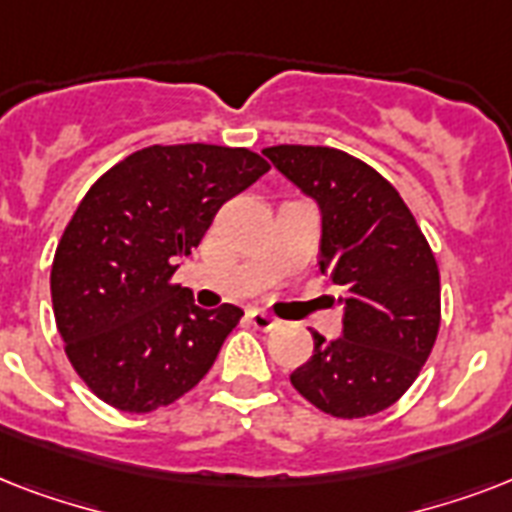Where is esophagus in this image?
Segmentation results:
<instances>
[{"instance_id": "obj_1", "label": "esophagus", "mask_w": 512, "mask_h": 512, "mask_svg": "<svg viewBox=\"0 0 512 512\" xmlns=\"http://www.w3.org/2000/svg\"><path fill=\"white\" fill-rule=\"evenodd\" d=\"M247 319H249V324H252L255 329H260V332H271V329L276 327V319L263 311H249Z\"/></svg>"}]
</instances>
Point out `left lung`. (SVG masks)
Returning a JSON list of instances; mask_svg holds the SVG:
<instances>
[{
	"label": "left lung",
	"mask_w": 512,
	"mask_h": 512,
	"mask_svg": "<svg viewBox=\"0 0 512 512\" xmlns=\"http://www.w3.org/2000/svg\"><path fill=\"white\" fill-rule=\"evenodd\" d=\"M276 170L321 207V273L345 292L342 337L313 332L292 385L316 409L358 420L412 388L441 327L433 249L398 191L369 164L327 146H271Z\"/></svg>",
	"instance_id": "1"
}]
</instances>
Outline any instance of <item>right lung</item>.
I'll return each instance as SVG.
<instances>
[{"label": "right lung", "mask_w": 512, "mask_h": 512, "mask_svg": "<svg viewBox=\"0 0 512 512\" xmlns=\"http://www.w3.org/2000/svg\"><path fill=\"white\" fill-rule=\"evenodd\" d=\"M271 170L249 148L148 146L92 183L50 271L55 324L84 385L108 406H170L212 369L241 308L201 311L175 284L225 201Z\"/></svg>", "instance_id": "right-lung-1"}]
</instances>
